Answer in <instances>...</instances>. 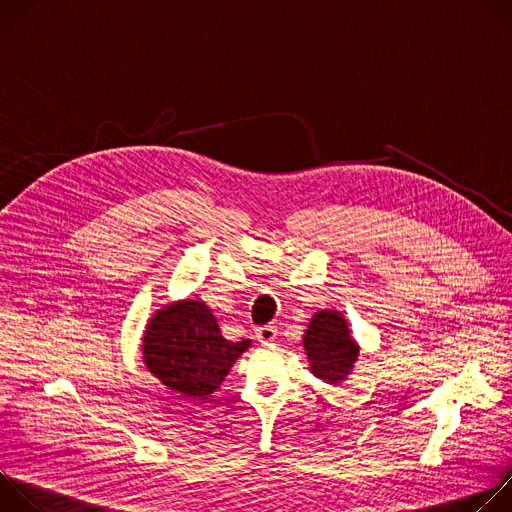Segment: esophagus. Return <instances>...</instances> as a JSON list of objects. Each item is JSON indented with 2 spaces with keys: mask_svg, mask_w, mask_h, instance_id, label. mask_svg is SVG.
Returning <instances> with one entry per match:
<instances>
[{
  "mask_svg": "<svg viewBox=\"0 0 512 512\" xmlns=\"http://www.w3.org/2000/svg\"><path fill=\"white\" fill-rule=\"evenodd\" d=\"M255 336L261 344H269L277 338V328L275 326H261V328L255 330Z\"/></svg>",
  "mask_w": 512,
  "mask_h": 512,
  "instance_id": "1",
  "label": "esophagus"
}]
</instances>
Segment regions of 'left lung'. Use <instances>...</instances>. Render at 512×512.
<instances>
[{
  "label": "left lung",
  "mask_w": 512,
  "mask_h": 512,
  "mask_svg": "<svg viewBox=\"0 0 512 512\" xmlns=\"http://www.w3.org/2000/svg\"><path fill=\"white\" fill-rule=\"evenodd\" d=\"M304 346L312 373L334 385L350 373L352 362L358 356L346 322L336 312H318L312 318L304 334Z\"/></svg>",
  "instance_id": "1"
}]
</instances>
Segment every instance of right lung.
I'll list each match as a JSON object with an SVG mask.
<instances>
[{
  "mask_svg": "<svg viewBox=\"0 0 512 512\" xmlns=\"http://www.w3.org/2000/svg\"><path fill=\"white\" fill-rule=\"evenodd\" d=\"M249 346L251 340H227L204 302L188 300L152 318L143 336V360L166 387L206 399Z\"/></svg>",
  "mask_w": 512,
  "mask_h": 512,
  "instance_id": "obj_1",
  "label": "right lung"
}]
</instances>
